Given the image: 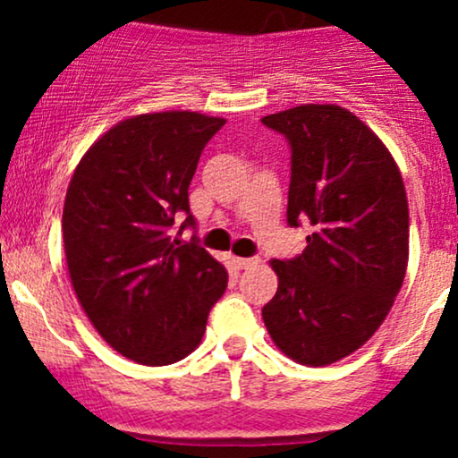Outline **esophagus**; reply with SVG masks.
<instances>
[{
    "label": "esophagus",
    "mask_w": 458,
    "mask_h": 458,
    "mask_svg": "<svg viewBox=\"0 0 458 458\" xmlns=\"http://www.w3.org/2000/svg\"><path fill=\"white\" fill-rule=\"evenodd\" d=\"M234 262H236V267H239V269H247V267L256 265L259 259H234Z\"/></svg>",
    "instance_id": "34e87169"
}]
</instances>
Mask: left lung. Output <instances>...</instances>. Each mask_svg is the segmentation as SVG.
I'll list each match as a JSON object with an SVG mask.
<instances>
[{
    "instance_id": "8db88e82",
    "label": "left lung",
    "mask_w": 458,
    "mask_h": 458,
    "mask_svg": "<svg viewBox=\"0 0 458 458\" xmlns=\"http://www.w3.org/2000/svg\"><path fill=\"white\" fill-rule=\"evenodd\" d=\"M262 124L291 146L288 225H312L301 254L271 260L280 284L262 320L282 353L327 366L379 329L403 286V176L383 141L338 105H299Z\"/></svg>"
}]
</instances>
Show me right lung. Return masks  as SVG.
<instances>
[{
    "label": "right lung",
    "instance_id": "right-lung-1",
    "mask_svg": "<svg viewBox=\"0 0 458 458\" xmlns=\"http://www.w3.org/2000/svg\"><path fill=\"white\" fill-rule=\"evenodd\" d=\"M225 124L196 112L123 120L79 161L62 233L72 288L90 323L120 355L167 366L191 353L228 286L198 245L172 241L196 228L189 185L204 146Z\"/></svg>",
    "mask_w": 458,
    "mask_h": 458
}]
</instances>
